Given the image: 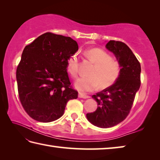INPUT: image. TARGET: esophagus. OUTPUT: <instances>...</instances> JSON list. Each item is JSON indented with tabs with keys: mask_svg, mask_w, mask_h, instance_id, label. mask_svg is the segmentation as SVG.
<instances>
[{
	"mask_svg": "<svg viewBox=\"0 0 160 160\" xmlns=\"http://www.w3.org/2000/svg\"><path fill=\"white\" fill-rule=\"evenodd\" d=\"M78 98L86 99V98H90V96H87V95L85 94V93H82V92H79V93H78Z\"/></svg>",
	"mask_w": 160,
	"mask_h": 160,
	"instance_id": "1",
	"label": "esophagus"
}]
</instances>
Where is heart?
I'll list each match as a JSON object with an SVG mask.
<instances>
[{
  "label": "heart",
  "instance_id": "obj_1",
  "mask_svg": "<svg viewBox=\"0 0 160 160\" xmlns=\"http://www.w3.org/2000/svg\"><path fill=\"white\" fill-rule=\"evenodd\" d=\"M86 59L93 64L88 72V76L78 78L75 83L77 89L82 91H92L98 87L105 89L115 83L121 72L118 61L112 58L111 55L100 48H91L86 50ZM79 57L78 53L69 56L67 61V69L70 75L76 78L78 74Z\"/></svg>",
  "mask_w": 160,
  "mask_h": 160
}]
</instances>
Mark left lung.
<instances>
[{
  "label": "left lung",
  "instance_id": "1",
  "mask_svg": "<svg viewBox=\"0 0 160 160\" xmlns=\"http://www.w3.org/2000/svg\"><path fill=\"white\" fill-rule=\"evenodd\" d=\"M106 48L116 56L121 72L114 84L92 96L98 108L86 114L91 124L104 128L117 125L128 115L141 86V72L138 59L124 43L110 41Z\"/></svg>",
  "mask_w": 160,
  "mask_h": 160
}]
</instances>
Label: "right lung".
<instances>
[{"instance_id": "add662e5", "label": "right lung", "mask_w": 160, "mask_h": 160, "mask_svg": "<svg viewBox=\"0 0 160 160\" xmlns=\"http://www.w3.org/2000/svg\"><path fill=\"white\" fill-rule=\"evenodd\" d=\"M78 49L68 36L47 32L24 48L17 68L20 102L32 119L50 122L63 115L67 102L77 99L67 61Z\"/></svg>"}]
</instances>
